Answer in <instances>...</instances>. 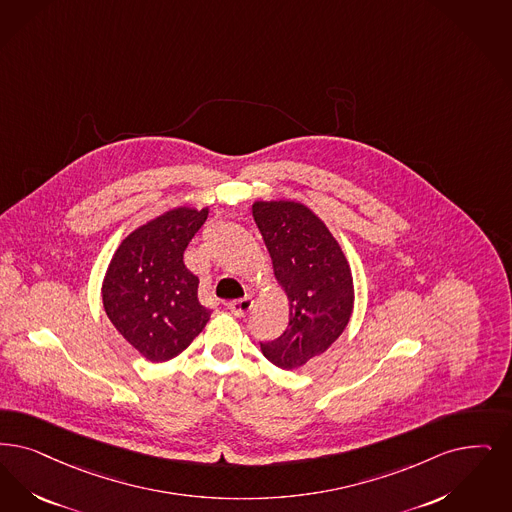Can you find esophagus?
I'll return each mask as SVG.
<instances>
[{
    "label": "esophagus",
    "mask_w": 512,
    "mask_h": 512,
    "mask_svg": "<svg viewBox=\"0 0 512 512\" xmlns=\"http://www.w3.org/2000/svg\"><path fill=\"white\" fill-rule=\"evenodd\" d=\"M251 308H253V299H251V297L236 299V301H230V303H228V310H230L234 316H238V318L246 316Z\"/></svg>",
    "instance_id": "obj_1"
}]
</instances>
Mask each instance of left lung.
<instances>
[{
  "label": "left lung",
  "instance_id": "8db88e82",
  "mask_svg": "<svg viewBox=\"0 0 512 512\" xmlns=\"http://www.w3.org/2000/svg\"><path fill=\"white\" fill-rule=\"evenodd\" d=\"M251 213L289 305L286 331L261 343V350L276 368H303L347 328L354 310L352 270L326 223L303 202L255 200Z\"/></svg>",
  "mask_w": 512,
  "mask_h": 512
}]
</instances>
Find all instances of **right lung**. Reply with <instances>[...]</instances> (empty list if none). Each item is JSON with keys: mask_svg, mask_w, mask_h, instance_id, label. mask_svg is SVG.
I'll list each match as a JSON object with an SVG mask.
<instances>
[{"mask_svg": "<svg viewBox=\"0 0 512 512\" xmlns=\"http://www.w3.org/2000/svg\"><path fill=\"white\" fill-rule=\"evenodd\" d=\"M209 205L171 207L127 234L104 274L103 307L123 339L150 362L179 356L209 322L198 278L184 249L204 225Z\"/></svg>", "mask_w": 512, "mask_h": 512, "instance_id": "right-lung-1", "label": "right lung"}]
</instances>
